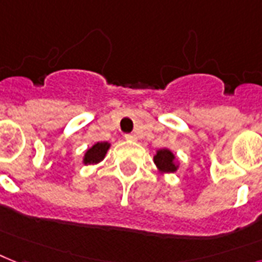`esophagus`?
I'll use <instances>...</instances> for the list:
<instances>
[{
    "label": "esophagus",
    "mask_w": 262,
    "mask_h": 262,
    "mask_svg": "<svg viewBox=\"0 0 262 262\" xmlns=\"http://www.w3.org/2000/svg\"><path fill=\"white\" fill-rule=\"evenodd\" d=\"M125 139H127V141H137V137H135V135H131V134H127V135H125Z\"/></svg>",
    "instance_id": "esophagus-1"
}]
</instances>
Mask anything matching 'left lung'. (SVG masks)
Segmentation results:
<instances>
[{
    "label": "left lung",
    "mask_w": 262,
    "mask_h": 262,
    "mask_svg": "<svg viewBox=\"0 0 262 262\" xmlns=\"http://www.w3.org/2000/svg\"><path fill=\"white\" fill-rule=\"evenodd\" d=\"M154 164L161 173H173L178 171L175 154L169 149H160L154 156Z\"/></svg>",
    "instance_id": "1"
}]
</instances>
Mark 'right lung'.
<instances>
[{"label":"right lung","mask_w":262,"mask_h":262,"mask_svg":"<svg viewBox=\"0 0 262 262\" xmlns=\"http://www.w3.org/2000/svg\"><path fill=\"white\" fill-rule=\"evenodd\" d=\"M109 147H111V143L108 142H97L90 149L86 150L84 157H83V164L91 165V164H98L99 161H102Z\"/></svg>","instance_id":"add662e5"}]
</instances>
